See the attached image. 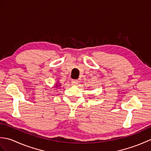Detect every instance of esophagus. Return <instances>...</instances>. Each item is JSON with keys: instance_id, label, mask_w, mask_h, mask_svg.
Here are the masks:
<instances>
[{"instance_id": "34e87169", "label": "esophagus", "mask_w": 151, "mask_h": 151, "mask_svg": "<svg viewBox=\"0 0 151 151\" xmlns=\"http://www.w3.org/2000/svg\"><path fill=\"white\" fill-rule=\"evenodd\" d=\"M71 83L73 86H76L78 84V81H77V80H73Z\"/></svg>"}]
</instances>
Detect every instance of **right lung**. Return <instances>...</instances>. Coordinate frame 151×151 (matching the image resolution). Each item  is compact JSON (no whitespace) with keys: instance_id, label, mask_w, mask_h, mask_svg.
Instances as JSON below:
<instances>
[{"instance_id":"right-lung-1","label":"right lung","mask_w":151,"mask_h":151,"mask_svg":"<svg viewBox=\"0 0 151 151\" xmlns=\"http://www.w3.org/2000/svg\"><path fill=\"white\" fill-rule=\"evenodd\" d=\"M60 86H61L60 83H59L58 82H57V83H56V84H55V86H54L53 88H58L59 87H60Z\"/></svg>"}]
</instances>
